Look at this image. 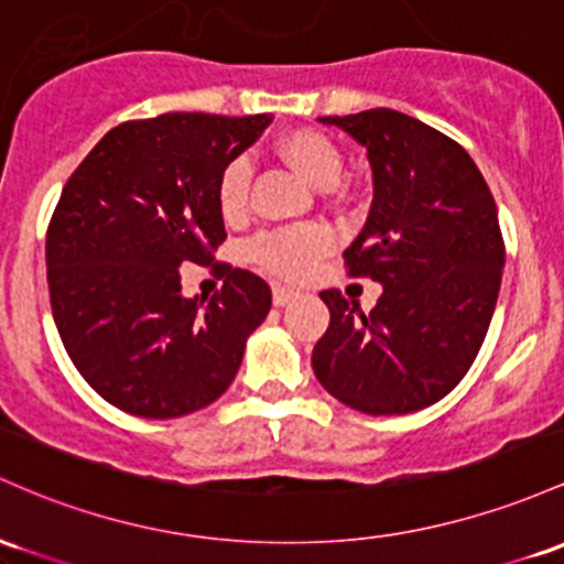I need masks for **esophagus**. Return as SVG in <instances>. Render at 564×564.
Wrapping results in <instances>:
<instances>
[{"label": "esophagus", "instance_id": "1", "mask_svg": "<svg viewBox=\"0 0 564 564\" xmlns=\"http://www.w3.org/2000/svg\"><path fill=\"white\" fill-rule=\"evenodd\" d=\"M296 296L294 289H286V286H272V305L275 307H286L289 302H292Z\"/></svg>", "mask_w": 564, "mask_h": 564}]
</instances>
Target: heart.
I'll return each mask as SVG.
<instances>
[{
  "label": "heart",
  "mask_w": 564,
  "mask_h": 564,
  "mask_svg": "<svg viewBox=\"0 0 564 564\" xmlns=\"http://www.w3.org/2000/svg\"><path fill=\"white\" fill-rule=\"evenodd\" d=\"M275 154L307 187L332 189L343 176V152L326 133L313 128H294L275 141ZM251 163L232 158L216 182V206L225 219H238L249 200ZM329 249V235L318 227H292L259 235L251 243V257L278 275L302 278L315 259Z\"/></svg>",
  "instance_id": "obj_1"
}]
</instances>
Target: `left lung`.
<instances>
[{
    "mask_svg": "<svg viewBox=\"0 0 564 564\" xmlns=\"http://www.w3.org/2000/svg\"><path fill=\"white\" fill-rule=\"evenodd\" d=\"M318 120L367 150L375 197L345 264L382 294L367 315L356 300L321 292L332 318L313 372L350 410L417 412L466 377L490 329L506 264L492 192L457 141L410 115Z\"/></svg>",
    "mask_w": 564,
    "mask_h": 564,
    "instance_id": "1",
    "label": "left lung"
}]
</instances>
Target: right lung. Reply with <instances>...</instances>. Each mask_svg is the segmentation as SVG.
<instances>
[{"label": "right lung", "mask_w": 564, "mask_h": 564, "mask_svg": "<svg viewBox=\"0 0 564 564\" xmlns=\"http://www.w3.org/2000/svg\"><path fill=\"white\" fill-rule=\"evenodd\" d=\"M270 115L169 111L131 120L93 147L47 227L53 318L77 372L135 417L197 412L230 388L270 286L216 264L212 300L182 294L184 264H212L227 238L216 182Z\"/></svg>", "instance_id": "1"}]
</instances>
